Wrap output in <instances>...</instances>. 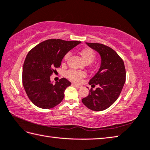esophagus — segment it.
<instances>
[{"instance_id":"esophagus-1","label":"esophagus","mask_w":150,"mask_h":150,"mask_svg":"<svg viewBox=\"0 0 150 150\" xmlns=\"http://www.w3.org/2000/svg\"><path fill=\"white\" fill-rule=\"evenodd\" d=\"M72 85L73 86H75V88H81V86H80V85H78V84H74L73 83Z\"/></svg>"}]
</instances>
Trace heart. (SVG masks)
Segmentation results:
<instances>
[{
	"mask_svg": "<svg viewBox=\"0 0 150 150\" xmlns=\"http://www.w3.org/2000/svg\"><path fill=\"white\" fill-rule=\"evenodd\" d=\"M70 53L67 52L65 54L64 57L63 61L64 62L67 60V58L69 57ZM80 54L82 58L84 61L85 63L86 64H90L96 58V53L93 51V50L90 48H84L80 52ZM85 73L83 71H75V70H69V71L66 73V76L69 80H71L75 83H78V82L81 80L85 77Z\"/></svg>",
	"mask_w": 150,
	"mask_h": 150,
	"instance_id": "b5f03b06",
	"label": "heart"
}]
</instances>
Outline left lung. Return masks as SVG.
Returning a JSON list of instances; mask_svg holds the SVG:
<instances>
[{"label": "left lung", "mask_w": 150, "mask_h": 150, "mask_svg": "<svg viewBox=\"0 0 150 150\" xmlns=\"http://www.w3.org/2000/svg\"><path fill=\"white\" fill-rule=\"evenodd\" d=\"M86 43L99 52L101 63L99 71L89 82L92 87L98 85V88L95 90L91 88L82 102L90 110H104L117 100L124 87L126 77L124 62L109 47L97 43Z\"/></svg>", "instance_id": "left-lung-1"}]
</instances>
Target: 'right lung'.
I'll return each instance as SVG.
<instances>
[{
    "instance_id": "add662e5",
    "label": "right lung",
    "mask_w": 150,
    "mask_h": 150,
    "mask_svg": "<svg viewBox=\"0 0 150 150\" xmlns=\"http://www.w3.org/2000/svg\"><path fill=\"white\" fill-rule=\"evenodd\" d=\"M81 42L50 39L28 52L23 68V84L28 98L38 107L51 108L63 100L64 91L71 85L65 78L52 84L50 77L59 67L67 52Z\"/></svg>"
}]
</instances>
